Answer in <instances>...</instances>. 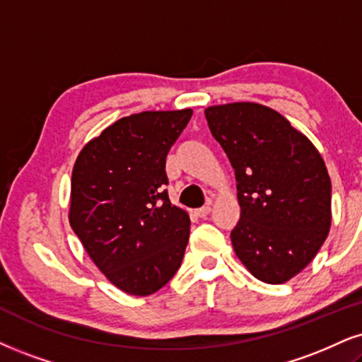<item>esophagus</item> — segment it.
I'll list each match as a JSON object with an SVG mask.
<instances>
[{"mask_svg":"<svg viewBox=\"0 0 362 362\" xmlns=\"http://www.w3.org/2000/svg\"><path fill=\"white\" fill-rule=\"evenodd\" d=\"M196 216H199V218H206L209 213H211V204H204V206H202V208H198L196 209Z\"/></svg>","mask_w":362,"mask_h":362,"instance_id":"esophagus-1","label":"esophagus"}]
</instances>
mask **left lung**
<instances>
[{"mask_svg":"<svg viewBox=\"0 0 362 362\" xmlns=\"http://www.w3.org/2000/svg\"><path fill=\"white\" fill-rule=\"evenodd\" d=\"M235 169L236 257L255 279L284 284L317 255L331 228V177L315 146L284 115L255 102L204 110Z\"/></svg>","mask_w":362,"mask_h":362,"instance_id":"1","label":"left lung"}]
</instances>
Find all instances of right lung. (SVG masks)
Here are the masks:
<instances>
[{"label":"right lung","mask_w":362,"mask_h":362,"mask_svg":"<svg viewBox=\"0 0 362 362\" xmlns=\"http://www.w3.org/2000/svg\"><path fill=\"white\" fill-rule=\"evenodd\" d=\"M193 110L119 119L80 151L72 171L74 233L115 287L151 296L181 267L189 216L169 202L166 156Z\"/></svg>","instance_id":"obj_1"}]
</instances>
